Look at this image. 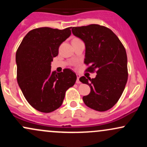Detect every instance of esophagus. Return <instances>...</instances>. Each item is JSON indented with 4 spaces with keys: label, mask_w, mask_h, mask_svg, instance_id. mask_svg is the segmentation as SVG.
I'll return each mask as SVG.
<instances>
[{
    "label": "esophagus",
    "mask_w": 147,
    "mask_h": 147,
    "mask_svg": "<svg viewBox=\"0 0 147 147\" xmlns=\"http://www.w3.org/2000/svg\"><path fill=\"white\" fill-rule=\"evenodd\" d=\"M79 78H80V75H79V74H77V81H76V82H77V84H80V81H79Z\"/></svg>",
    "instance_id": "34e87169"
}]
</instances>
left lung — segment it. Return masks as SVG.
I'll return each mask as SVG.
<instances>
[{
  "label": "left lung",
  "instance_id": "8db88e82",
  "mask_svg": "<svg viewBox=\"0 0 147 147\" xmlns=\"http://www.w3.org/2000/svg\"><path fill=\"white\" fill-rule=\"evenodd\" d=\"M72 32L85 43L84 63L90 65L86 70L97 72L95 78L79 79L90 88L89 95L83 97L84 104L97 111L109 110L120 98L127 82L125 48L112 30L102 25L74 27Z\"/></svg>",
  "mask_w": 147,
  "mask_h": 147
}]
</instances>
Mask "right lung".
Listing matches in <instances>:
<instances>
[{
    "label": "right lung",
    "instance_id": "1",
    "mask_svg": "<svg viewBox=\"0 0 147 147\" xmlns=\"http://www.w3.org/2000/svg\"><path fill=\"white\" fill-rule=\"evenodd\" d=\"M70 28L34 29L25 35L16 51L18 86L28 103L40 112L50 113L59 108L65 91L77 79L70 69L61 72L51 70L60 45L71 34Z\"/></svg>",
    "mask_w": 147,
    "mask_h": 147
}]
</instances>
